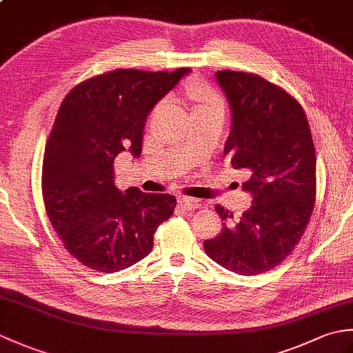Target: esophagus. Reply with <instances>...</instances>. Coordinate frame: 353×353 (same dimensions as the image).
<instances>
[{"instance_id":"34e87169","label":"esophagus","mask_w":353,"mask_h":353,"mask_svg":"<svg viewBox=\"0 0 353 353\" xmlns=\"http://www.w3.org/2000/svg\"><path fill=\"white\" fill-rule=\"evenodd\" d=\"M177 201H179V205L183 206V208L186 209V211H194V209L200 208L199 200H196V199H191V197H185V196H182V197H179V199H177Z\"/></svg>"}]
</instances>
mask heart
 Segmentation results:
<instances>
[{"label":"heart","instance_id":"heart-1","mask_svg":"<svg viewBox=\"0 0 353 353\" xmlns=\"http://www.w3.org/2000/svg\"><path fill=\"white\" fill-rule=\"evenodd\" d=\"M186 97L192 103V114L205 110L224 109V101L221 95L215 91L211 85L201 83V81H191L186 86Z\"/></svg>","mask_w":353,"mask_h":353}]
</instances>
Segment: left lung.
I'll return each instance as SVG.
<instances>
[{"instance_id":"8db88e82","label":"left lung","mask_w":353,"mask_h":353,"mask_svg":"<svg viewBox=\"0 0 353 353\" xmlns=\"http://www.w3.org/2000/svg\"><path fill=\"white\" fill-rule=\"evenodd\" d=\"M232 109L224 156L250 172L243 188L253 205L236 224L203 243L216 264L244 276L279 265L301 241L316 201V148L302 104L256 74H215ZM221 220L234 219L215 206Z\"/></svg>"}]
</instances>
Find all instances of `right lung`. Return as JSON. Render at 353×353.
Masks as SVG:
<instances>
[{
    "label": "right lung",
    "instance_id": "right-lung-1",
    "mask_svg": "<svg viewBox=\"0 0 353 353\" xmlns=\"http://www.w3.org/2000/svg\"><path fill=\"white\" fill-rule=\"evenodd\" d=\"M188 68L114 70L66 94L45 145L42 197L51 226L81 264L115 273L153 249L154 232L174 212L170 194L115 186V157H138L150 110Z\"/></svg>",
    "mask_w": 353,
    "mask_h": 353
}]
</instances>
